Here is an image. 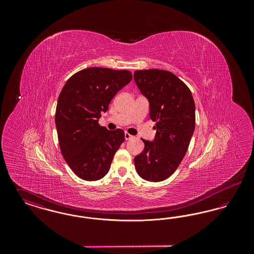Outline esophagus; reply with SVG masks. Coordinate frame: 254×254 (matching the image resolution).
Returning <instances> with one entry per match:
<instances>
[{
  "mask_svg": "<svg viewBox=\"0 0 254 254\" xmlns=\"http://www.w3.org/2000/svg\"><path fill=\"white\" fill-rule=\"evenodd\" d=\"M132 135H130L129 133H125V139H126V140H130V139H132Z\"/></svg>",
  "mask_w": 254,
  "mask_h": 254,
  "instance_id": "esophagus-1",
  "label": "esophagus"
}]
</instances>
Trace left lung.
Listing matches in <instances>:
<instances>
[{"label":"left lung","mask_w":254,"mask_h":254,"mask_svg":"<svg viewBox=\"0 0 254 254\" xmlns=\"http://www.w3.org/2000/svg\"><path fill=\"white\" fill-rule=\"evenodd\" d=\"M134 81L148 100L149 117L156 122L152 142L134 158L136 171L149 182L166 180L179 167L195 128V104L187 85L162 69L136 70Z\"/></svg>","instance_id":"left-lung-1"}]
</instances>
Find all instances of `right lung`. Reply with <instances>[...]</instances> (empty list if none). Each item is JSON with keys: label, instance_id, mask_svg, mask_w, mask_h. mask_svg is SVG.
I'll return each instance as SVG.
<instances>
[{"label": "right lung", "instance_id": "obj_1", "mask_svg": "<svg viewBox=\"0 0 254 254\" xmlns=\"http://www.w3.org/2000/svg\"><path fill=\"white\" fill-rule=\"evenodd\" d=\"M131 79L128 70L88 67L72 75L61 91L55 113L61 152L83 180L102 179L125 141L123 129L109 130L98 122L113 97Z\"/></svg>", "mask_w": 254, "mask_h": 254}]
</instances>
